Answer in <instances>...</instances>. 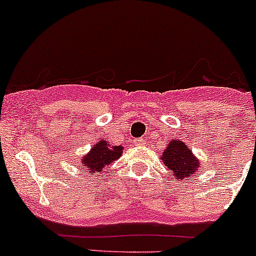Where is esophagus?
I'll return each instance as SVG.
<instances>
[{
    "label": "esophagus",
    "mask_w": 256,
    "mask_h": 256,
    "mask_svg": "<svg viewBox=\"0 0 256 256\" xmlns=\"http://www.w3.org/2000/svg\"><path fill=\"white\" fill-rule=\"evenodd\" d=\"M144 144V141L142 140V138H138V140L135 141L136 146H138V144Z\"/></svg>",
    "instance_id": "esophagus-1"
}]
</instances>
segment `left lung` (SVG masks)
<instances>
[{"label": "left lung", "mask_w": 256, "mask_h": 256, "mask_svg": "<svg viewBox=\"0 0 256 256\" xmlns=\"http://www.w3.org/2000/svg\"><path fill=\"white\" fill-rule=\"evenodd\" d=\"M161 160L170 170H172V174L180 180L194 174L200 167V161L196 158L190 147L177 140L168 144L162 154Z\"/></svg>", "instance_id": "obj_1"}]
</instances>
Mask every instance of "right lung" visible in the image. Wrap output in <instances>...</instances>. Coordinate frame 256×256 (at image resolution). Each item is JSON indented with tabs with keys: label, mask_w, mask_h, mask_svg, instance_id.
<instances>
[{
	"label": "right lung",
	"mask_w": 256,
	"mask_h": 256,
	"mask_svg": "<svg viewBox=\"0 0 256 256\" xmlns=\"http://www.w3.org/2000/svg\"><path fill=\"white\" fill-rule=\"evenodd\" d=\"M122 154V147L112 146L108 141H100L92 147L89 154L82 157V171L88 174H100L104 167L118 160Z\"/></svg>",
	"instance_id": "obj_1"
}]
</instances>
